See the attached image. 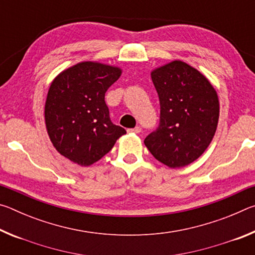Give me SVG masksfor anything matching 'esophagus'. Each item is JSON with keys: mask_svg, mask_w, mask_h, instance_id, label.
<instances>
[{"mask_svg": "<svg viewBox=\"0 0 255 255\" xmlns=\"http://www.w3.org/2000/svg\"><path fill=\"white\" fill-rule=\"evenodd\" d=\"M128 131H129V132H135V133H139V132L141 131V128L137 126V127L132 128V129H128Z\"/></svg>", "mask_w": 255, "mask_h": 255, "instance_id": "34e87169", "label": "esophagus"}]
</instances>
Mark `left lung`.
I'll return each instance as SVG.
<instances>
[{"label":"left lung","instance_id":"obj_1","mask_svg":"<svg viewBox=\"0 0 255 255\" xmlns=\"http://www.w3.org/2000/svg\"><path fill=\"white\" fill-rule=\"evenodd\" d=\"M161 115L144 143L153 156L179 169L200 157L217 129L219 101L214 86L189 64L173 60L150 73Z\"/></svg>","mask_w":255,"mask_h":255}]
</instances>
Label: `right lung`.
Instances as JSON below:
<instances>
[{"mask_svg": "<svg viewBox=\"0 0 255 255\" xmlns=\"http://www.w3.org/2000/svg\"><path fill=\"white\" fill-rule=\"evenodd\" d=\"M122 75L119 67L82 62L55 77L45 105L47 132L57 152L81 166L98 162L114 147L123 127L112 124L107 90Z\"/></svg>", "mask_w": 255, "mask_h": 255, "instance_id": "add662e5", "label": "right lung"}]
</instances>
